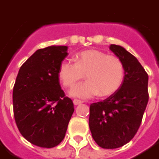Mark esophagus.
Here are the masks:
<instances>
[{
	"instance_id": "esophagus-1",
	"label": "esophagus",
	"mask_w": 159,
	"mask_h": 159,
	"mask_svg": "<svg viewBox=\"0 0 159 159\" xmlns=\"http://www.w3.org/2000/svg\"><path fill=\"white\" fill-rule=\"evenodd\" d=\"M73 103H74V105H79V104H81V103H83V102L82 101H80V100H77V99H75L74 101H73Z\"/></svg>"
}]
</instances>
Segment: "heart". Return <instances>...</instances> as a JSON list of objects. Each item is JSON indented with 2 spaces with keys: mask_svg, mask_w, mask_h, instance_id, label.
I'll return each instance as SVG.
<instances>
[{
  "mask_svg": "<svg viewBox=\"0 0 159 159\" xmlns=\"http://www.w3.org/2000/svg\"><path fill=\"white\" fill-rule=\"evenodd\" d=\"M124 65L120 58L107 55L97 50H87L76 56V61L64 59L58 68V77L63 86L72 89L86 74L87 81L71 91L73 96L90 98L113 95L120 87L124 78Z\"/></svg>",
  "mask_w": 159,
  "mask_h": 159,
  "instance_id": "1",
  "label": "heart"
}]
</instances>
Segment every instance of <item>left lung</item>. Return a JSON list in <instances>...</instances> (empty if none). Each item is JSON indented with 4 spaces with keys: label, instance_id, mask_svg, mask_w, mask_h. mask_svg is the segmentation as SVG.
<instances>
[{
    "label": "left lung",
    "instance_id": "8db88e82",
    "mask_svg": "<svg viewBox=\"0 0 159 159\" xmlns=\"http://www.w3.org/2000/svg\"><path fill=\"white\" fill-rule=\"evenodd\" d=\"M109 48L123 63L124 79L115 93L91 104L89 120L92 137L104 149L121 147L133 139L149 100L148 74L140 63L122 46Z\"/></svg>",
    "mask_w": 159,
    "mask_h": 159
}]
</instances>
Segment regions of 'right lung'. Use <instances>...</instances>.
Returning a JSON list of instances; mask_svg holds the SVG:
<instances>
[{
    "label": "right lung",
    "mask_w": 159,
    "mask_h": 159,
    "mask_svg": "<svg viewBox=\"0 0 159 159\" xmlns=\"http://www.w3.org/2000/svg\"><path fill=\"white\" fill-rule=\"evenodd\" d=\"M67 46H49L33 53L19 70L13 89L15 123L31 144L44 148L59 145L74 112L61 89L58 68Z\"/></svg>",
    "instance_id": "add662e5"
}]
</instances>
